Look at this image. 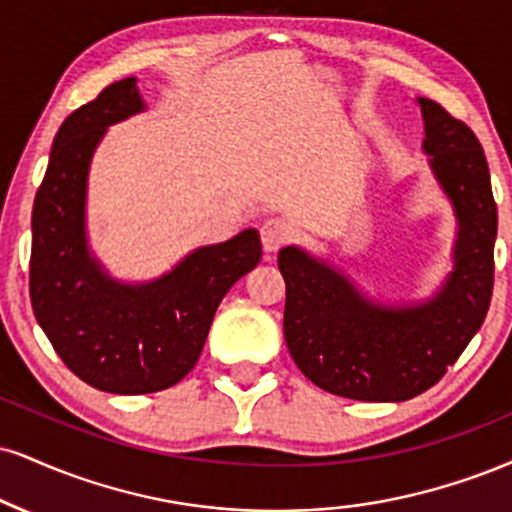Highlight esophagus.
<instances>
[{
  "mask_svg": "<svg viewBox=\"0 0 512 512\" xmlns=\"http://www.w3.org/2000/svg\"><path fill=\"white\" fill-rule=\"evenodd\" d=\"M260 236H262L264 250H267V252H276V250L281 248V245H286L288 240H291V236H293V226L288 224L286 219L272 217V219H267V221H264V224H262Z\"/></svg>",
  "mask_w": 512,
  "mask_h": 512,
  "instance_id": "1",
  "label": "esophagus"
}]
</instances>
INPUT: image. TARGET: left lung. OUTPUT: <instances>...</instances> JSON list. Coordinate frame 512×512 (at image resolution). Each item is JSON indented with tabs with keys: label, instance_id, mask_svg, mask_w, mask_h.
<instances>
[{
	"label": "left lung",
	"instance_id": "obj_1",
	"mask_svg": "<svg viewBox=\"0 0 512 512\" xmlns=\"http://www.w3.org/2000/svg\"><path fill=\"white\" fill-rule=\"evenodd\" d=\"M422 150L458 219L453 272L434 298L381 305L305 250L279 252L286 281L283 336L295 365L319 389L372 403L424 393L482 326L494 291L498 214L477 135L441 104L420 97Z\"/></svg>",
	"mask_w": 512,
	"mask_h": 512
}]
</instances>
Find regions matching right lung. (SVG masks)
<instances>
[{"mask_svg":"<svg viewBox=\"0 0 512 512\" xmlns=\"http://www.w3.org/2000/svg\"><path fill=\"white\" fill-rule=\"evenodd\" d=\"M143 109L135 78H123L66 116L33 205L35 319L78 379L121 396L164 391L186 377L221 298L262 257L255 229L197 248L147 283L116 281L90 255L85 195L92 155L112 123Z\"/></svg>","mask_w":512,"mask_h":512,"instance_id":"1","label":"right lung"}]
</instances>
